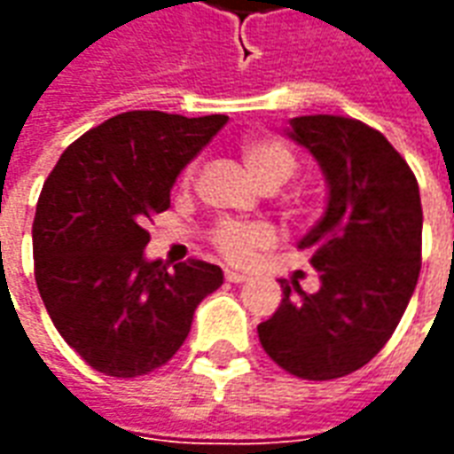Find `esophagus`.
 <instances>
[{"instance_id":"obj_1","label":"esophagus","mask_w":454,"mask_h":454,"mask_svg":"<svg viewBox=\"0 0 454 454\" xmlns=\"http://www.w3.org/2000/svg\"><path fill=\"white\" fill-rule=\"evenodd\" d=\"M226 279L228 282H233V285H240V282H247V275L236 272V270H226Z\"/></svg>"}]
</instances>
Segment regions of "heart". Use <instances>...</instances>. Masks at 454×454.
<instances>
[{"label": "heart", "instance_id": "heart-1", "mask_svg": "<svg viewBox=\"0 0 454 454\" xmlns=\"http://www.w3.org/2000/svg\"><path fill=\"white\" fill-rule=\"evenodd\" d=\"M240 155L250 175L262 187H279L296 172L294 150L277 136H247L240 143ZM189 177V172H187ZM216 247L233 262H246L257 247L270 243V231L262 223L226 221L214 231Z\"/></svg>", "mask_w": 454, "mask_h": 454}]
</instances>
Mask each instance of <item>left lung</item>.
<instances>
[{"instance_id": "obj_1", "label": "left lung", "mask_w": 454, "mask_h": 454, "mask_svg": "<svg viewBox=\"0 0 454 454\" xmlns=\"http://www.w3.org/2000/svg\"><path fill=\"white\" fill-rule=\"evenodd\" d=\"M286 138L318 162L325 211L296 247L311 253L314 294L279 279L282 304L257 325L272 360L301 380H338L387 345L420 272L419 182L380 130L345 116H299Z\"/></svg>"}]
</instances>
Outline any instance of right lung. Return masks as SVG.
<instances>
[{
	"label": "right lung",
	"instance_id": "right-lung-1",
	"mask_svg": "<svg viewBox=\"0 0 454 454\" xmlns=\"http://www.w3.org/2000/svg\"><path fill=\"white\" fill-rule=\"evenodd\" d=\"M228 116L126 112L87 130L45 179L34 218L35 285L51 321L109 377L158 370L187 340L197 306L223 285L201 260H148L145 221Z\"/></svg>",
	"mask_w": 454,
	"mask_h": 454
}]
</instances>
